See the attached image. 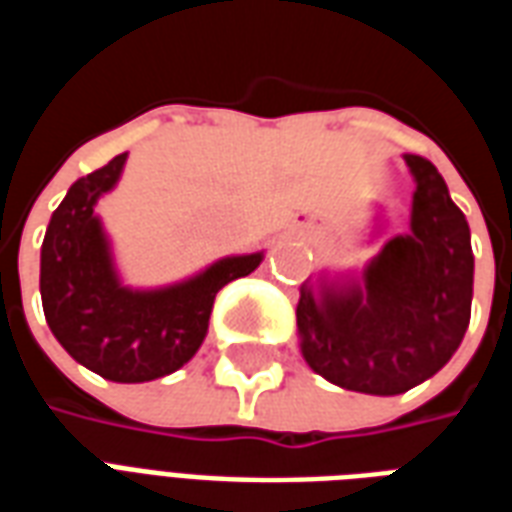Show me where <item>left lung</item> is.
<instances>
[{
  "label": "left lung",
  "mask_w": 512,
  "mask_h": 512,
  "mask_svg": "<svg viewBox=\"0 0 512 512\" xmlns=\"http://www.w3.org/2000/svg\"><path fill=\"white\" fill-rule=\"evenodd\" d=\"M417 180L411 233L395 235L365 268V285H301L296 323L307 365L365 395H400L436 376L472 315L469 224L439 169L406 156Z\"/></svg>",
  "instance_id": "obj_1"
}]
</instances>
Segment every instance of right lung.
Wrapping results in <instances>:
<instances>
[{
	"label": "right lung",
	"mask_w": 512,
	"mask_h": 512,
	"mask_svg": "<svg viewBox=\"0 0 512 512\" xmlns=\"http://www.w3.org/2000/svg\"><path fill=\"white\" fill-rule=\"evenodd\" d=\"M126 156L76 180L51 213L40 249V299L51 334L79 365L106 381L142 384L175 373L197 354L216 293L252 274L263 252L224 257L161 290L120 285L95 202L115 189Z\"/></svg>",
	"instance_id": "right-lung-1"
}]
</instances>
